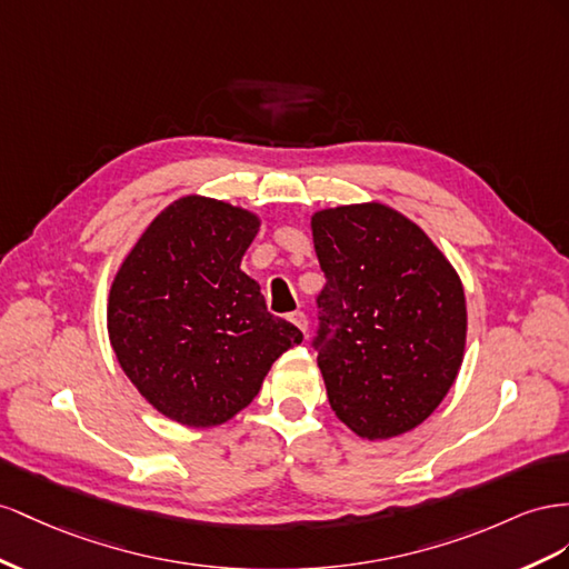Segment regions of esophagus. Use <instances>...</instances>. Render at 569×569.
Returning <instances> with one entry per match:
<instances>
[{
    "label": "esophagus",
    "mask_w": 569,
    "mask_h": 569,
    "mask_svg": "<svg viewBox=\"0 0 569 569\" xmlns=\"http://www.w3.org/2000/svg\"><path fill=\"white\" fill-rule=\"evenodd\" d=\"M288 319L293 321L296 327H298L302 333H307V323H310V321H307V315H305V312H293V315H290Z\"/></svg>",
    "instance_id": "obj_1"
}]
</instances>
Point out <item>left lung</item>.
Listing matches in <instances>:
<instances>
[{
	"label": "left lung",
	"instance_id": "obj_1",
	"mask_svg": "<svg viewBox=\"0 0 569 569\" xmlns=\"http://www.w3.org/2000/svg\"><path fill=\"white\" fill-rule=\"evenodd\" d=\"M312 240L327 276L312 346L331 410L369 441L412 431L462 365L458 271L415 221L381 202L319 209Z\"/></svg>",
	"mask_w": 569,
	"mask_h": 569
}]
</instances>
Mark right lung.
Segmentation results:
<instances>
[{
	"instance_id": "obj_1",
	"label": "right lung",
	"mask_w": 569,
	"mask_h": 569,
	"mask_svg": "<svg viewBox=\"0 0 569 569\" xmlns=\"http://www.w3.org/2000/svg\"><path fill=\"white\" fill-rule=\"evenodd\" d=\"M257 231L248 209L186 194L152 219L113 276L111 348L140 396L178 425L229 421L271 365L302 343L240 269Z\"/></svg>"
}]
</instances>
